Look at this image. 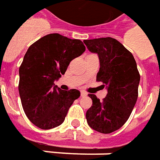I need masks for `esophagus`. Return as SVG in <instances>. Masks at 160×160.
<instances>
[{"mask_svg":"<svg viewBox=\"0 0 160 160\" xmlns=\"http://www.w3.org/2000/svg\"><path fill=\"white\" fill-rule=\"evenodd\" d=\"M80 95H81L82 97H84V96H87V95H88V94H87L85 91H81V92H80Z\"/></svg>","mask_w":160,"mask_h":160,"instance_id":"esophagus-1","label":"esophagus"}]
</instances>
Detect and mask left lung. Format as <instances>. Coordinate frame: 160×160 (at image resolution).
<instances>
[{"label": "left lung", "instance_id": "1", "mask_svg": "<svg viewBox=\"0 0 160 160\" xmlns=\"http://www.w3.org/2000/svg\"><path fill=\"white\" fill-rule=\"evenodd\" d=\"M83 42L91 52L98 54L100 70L96 80L108 89L102 102L96 95L88 94L93 104L86 118L92 129L108 134L120 129L134 108L138 96L139 72L133 55L117 39L102 38Z\"/></svg>", "mask_w": 160, "mask_h": 160}]
</instances>
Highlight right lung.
Wrapping results in <instances>:
<instances>
[{
	"label": "right lung",
	"mask_w": 160,
	"mask_h": 160,
	"mask_svg": "<svg viewBox=\"0 0 160 160\" xmlns=\"http://www.w3.org/2000/svg\"><path fill=\"white\" fill-rule=\"evenodd\" d=\"M85 50L82 41L58 33L46 35L29 47L19 67L18 90L24 113L37 127L49 130L60 125L80 97L77 89L61 90L54 80Z\"/></svg>",
	"instance_id": "add662e5"
}]
</instances>
